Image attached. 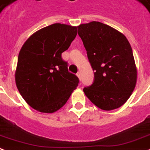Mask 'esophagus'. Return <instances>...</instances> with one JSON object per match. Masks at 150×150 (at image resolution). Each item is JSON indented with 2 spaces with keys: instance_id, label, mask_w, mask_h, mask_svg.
<instances>
[{
  "instance_id": "1",
  "label": "esophagus",
  "mask_w": 150,
  "mask_h": 150,
  "mask_svg": "<svg viewBox=\"0 0 150 150\" xmlns=\"http://www.w3.org/2000/svg\"><path fill=\"white\" fill-rule=\"evenodd\" d=\"M76 75H77V76L79 77V79H81V73H80V71H78V73H77Z\"/></svg>"
}]
</instances>
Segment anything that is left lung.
Returning a JSON list of instances; mask_svg holds the SVG:
<instances>
[{"label":"left lung","instance_id":"1","mask_svg":"<svg viewBox=\"0 0 150 150\" xmlns=\"http://www.w3.org/2000/svg\"><path fill=\"white\" fill-rule=\"evenodd\" d=\"M78 34L95 71L94 83L83 92L103 110L120 107L137 83V67L131 46L122 33L101 22L78 26Z\"/></svg>","mask_w":150,"mask_h":150}]
</instances>
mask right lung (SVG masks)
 Listing matches in <instances>:
<instances>
[{
  "label": "right lung",
  "instance_id": "add662e5",
  "mask_svg": "<svg viewBox=\"0 0 150 150\" xmlns=\"http://www.w3.org/2000/svg\"><path fill=\"white\" fill-rule=\"evenodd\" d=\"M77 35V28L56 24L43 28L20 51L15 81L24 101L41 113H54L65 105L79 79L67 70L61 54Z\"/></svg>",
  "mask_w": 150,
  "mask_h": 150
}]
</instances>
